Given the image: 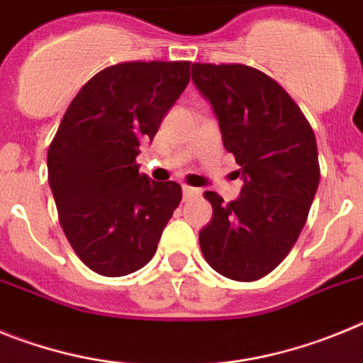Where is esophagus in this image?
<instances>
[{"label":"esophagus","instance_id":"esophagus-1","mask_svg":"<svg viewBox=\"0 0 363 363\" xmlns=\"http://www.w3.org/2000/svg\"><path fill=\"white\" fill-rule=\"evenodd\" d=\"M182 192H184V200L185 201H189V200H192V198L200 196V189L189 187V185H184V187H182Z\"/></svg>","mask_w":363,"mask_h":363}]
</instances>
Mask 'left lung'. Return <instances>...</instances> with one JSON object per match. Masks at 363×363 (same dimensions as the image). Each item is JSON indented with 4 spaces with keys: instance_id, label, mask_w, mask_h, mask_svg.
<instances>
[{
    "instance_id": "left-lung-1",
    "label": "left lung",
    "mask_w": 363,
    "mask_h": 363,
    "mask_svg": "<svg viewBox=\"0 0 363 363\" xmlns=\"http://www.w3.org/2000/svg\"><path fill=\"white\" fill-rule=\"evenodd\" d=\"M192 83L213 107L243 179L229 203L205 192L213 220L200 230L201 252L221 277L259 280L306 225L320 184L316 138L293 98L252 67L192 63Z\"/></svg>"
}]
</instances>
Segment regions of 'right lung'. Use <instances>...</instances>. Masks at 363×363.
I'll return each instance as SVG.
<instances>
[{
  "label": "right lung",
  "instance_id": "right-lung-1",
  "mask_svg": "<svg viewBox=\"0 0 363 363\" xmlns=\"http://www.w3.org/2000/svg\"><path fill=\"white\" fill-rule=\"evenodd\" d=\"M189 62L118 63L92 76L67 108L47 154L60 223L101 277L150 262L182 201L176 182L140 174L136 156L189 83Z\"/></svg>",
  "mask_w": 363,
  "mask_h": 363
}]
</instances>
